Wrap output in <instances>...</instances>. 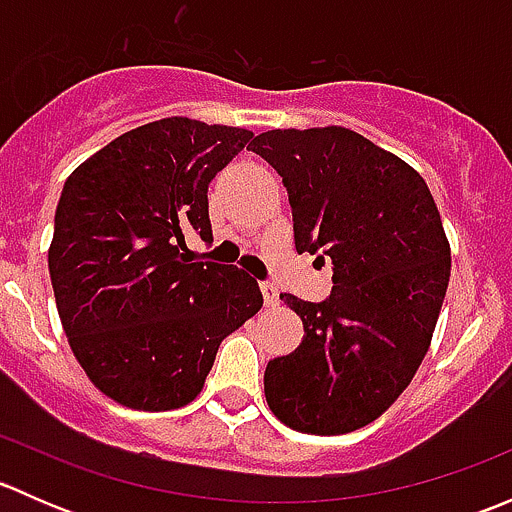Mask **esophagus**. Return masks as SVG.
<instances>
[{
	"instance_id": "obj_1",
	"label": "esophagus",
	"mask_w": 512,
	"mask_h": 512,
	"mask_svg": "<svg viewBox=\"0 0 512 512\" xmlns=\"http://www.w3.org/2000/svg\"><path fill=\"white\" fill-rule=\"evenodd\" d=\"M260 289H262V297H265V307H275L277 299H280V294H277V287L270 285V282H262Z\"/></svg>"
}]
</instances>
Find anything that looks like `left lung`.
<instances>
[{
    "label": "left lung",
    "mask_w": 512,
    "mask_h": 512,
    "mask_svg": "<svg viewBox=\"0 0 512 512\" xmlns=\"http://www.w3.org/2000/svg\"><path fill=\"white\" fill-rule=\"evenodd\" d=\"M280 173L297 252L332 260V294L304 302V339L265 369L272 414L337 436L379 418L411 384L451 277V245L426 180L342 126L285 128L250 143Z\"/></svg>",
    "instance_id": "8db88e82"
}]
</instances>
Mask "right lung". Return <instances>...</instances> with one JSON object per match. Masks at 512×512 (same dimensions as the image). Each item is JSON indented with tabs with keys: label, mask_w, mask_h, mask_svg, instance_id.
I'll use <instances>...</instances> for the list:
<instances>
[{
	"label": "right lung",
	"mask_w": 512,
	"mask_h": 512,
	"mask_svg": "<svg viewBox=\"0 0 512 512\" xmlns=\"http://www.w3.org/2000/svg\"><path fill=\"white\" fill-rule=\"evenodd\" d=\"M252 131L160 118L103 146L66 178L49 275L71 352L108 399L138 411L190 404L220 342L262 292L235 265L193 262L213 240L208 185Z\"/></svg>",
	"instance_id": "right-lung-1"
}]
</instances>
